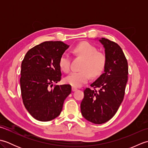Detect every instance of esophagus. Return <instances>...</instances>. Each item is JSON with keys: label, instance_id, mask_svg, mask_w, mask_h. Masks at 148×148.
Masks as SVG:
<instances>
[{"label": "esophagus", "instance_id": "1", "mask_svg": "<svg viewBox=\"0 0 148 148\" xmlns=\"http://www.w3.org/2000/svg\"><path fill=\"white\" fill-rule=\"evenodd\" d=\"M77 90V88H76V87H72V92H75V91H76Z\"/></svg>", "mask_w": 148, "mask_h": 148}]
</instances>
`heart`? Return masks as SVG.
Wrapping results in <instances>:
<instances>
[{
  "label": "heart",
  "instance_id": "1",
  "mask_svg": "<svg viewBox=\"0 0 148 148\" xmlns=\"http://www.w3.org/2000/svg\"><path fill=\"white\" fill-rule=\"evenodd\" d=\"M73 51L84 58L81 66L82 71L73 72L65 78V82L74 87H80L90 79V76L97 77L102 73L106 65V56L98 51L95 46L88 42H82L75 46ZM59 67L64 72L71 69V57L67 53H63L58 62Z\"/></svg>",
  "mask_w": 148,
  "mask_h": 148
}]
</instances>
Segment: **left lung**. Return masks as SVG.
Returning <instances> with one entry per match:
<instances>
[{
  "instance_id": "1",
  "label": "left lung",
  "mask_w": 148,
  "mask_h": 148,
  "mask_svg": "<svg viewBox=\"0 0 148 148\" xmlns=\"http://www.w3.org/2000/svg\"><path fill=\"white\" fill-rule=\"evenodd\" d=\"M105 48L104 72L86 88L81 103V111L86 120L102 124L111 119L123 100L128 81V62L121 47L108 39H99ZM99 89L97 91L95 88Z\"/></svg>"
}]
</instances>
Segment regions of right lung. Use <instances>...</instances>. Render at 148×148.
Instances as JSON below:
<instances>
[{"instance_id": "add662e5", "label": "right lung", "mask_w": 148, "mask_h": 148, "mask_svg": "<svg viewBox=\"0 0 148 148\" xmlns=\"http://www.w3.org/2000/svg\"><path fill=\"white\" fill-rule=\"evenodd\" d=\"M69 46L62 41H46L33 47L21 63L20 86L23 104L37 120L48 121L60 114L70 84L55 85L61 80L58 62Z\"/></svg>"}]
</instances>
